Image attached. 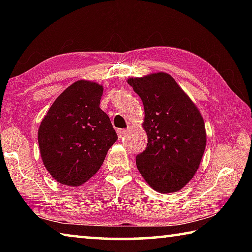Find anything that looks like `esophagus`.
<instances>
[{
  "instance_id": "1",
  "label": "esophagus",
  "mask_w": 252,
  "mask_h": 252,
  "mask_svg": "<svg viewBox=\"0 0 252 252\" xmlns=\"http://www.w3.org/2000/svg\"><path fill=\"white\" fill-rule=\"evenodd\" d=\"M117 133H118L119 139H122L123 136L126 135V129H119V130L117 131Z\"/></svg>"
}]
</instances>
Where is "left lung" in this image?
<instances>
[{
	"instance_id": "8db88e82",
	"label": "left lung",
	"mask_w": 252,
	"mask_h": 252,
	"mask_svg": "<svg viewBox=\"0 0 252 252\" xmlns=\"http://www.w3.org/2000/svg\"><path fill=\"white\" fill-rule=\"evenodd\" d=\"M144 106L146 150L136 156L139 172L152 189L177 192L197 172L207 143L203 118L171 75L158 72L127 80Z\"/></svg>"
}]
</instances>
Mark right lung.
I'll return each instance as SVG.
<instances>
[{
    "mask_svg": "<svg viewBox=\"0 0 252 252\" xmlns=\"http://www.w3.org/2000/svg\"><path fill=\"white\" fill-rule=\"evenodd\" d=\"M101 84L79 80L66 88L42 120L37 140L44 167L58 182L78 187L99 171L118 140L100 109Z\"/></svg>",
    "mask_w": 252,
    "mask_h": 252,
    "instance_id": "add662e5",
    "label": "right lung"
}]
</instances>
